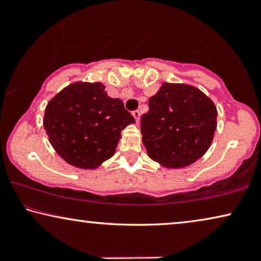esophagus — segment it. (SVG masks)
I'll use <instances>...</instances> for the list:
<instances>
[{"label": "esophagus", "mask_w": 261, "mask_h": 261, "mask_svg": "<svg viewBox=\"0 0 261 261\" xmlns=\"http://www.w3.org/2000/svg\"><path fill=\"white\" fill-rule=\"evenodd\" d=\"M132 114H133L135 121H137V122H139V121H140V112H139V110H134V112L132 113Z\"/></svg>", "instance_id": "34e87169"}]
</instances>
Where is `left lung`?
<instances>
[{
	"mask_svg": "<svg viewBox=\"0 0 261 261\" xmlns=\"http://www.w3.org/2000/svg\"><path fill=\"white\" fill-rule=\"evenodd\" d=\"M141 117L147 154L167 169L195 163L212 145L217 123L214 102L188 84L163 83Z\"/></svg>",
	"mask_w": 261,
	"mask_h": 261,
	"instance_id": "obj_1",
	"label": "left lung"
}]
</instances>
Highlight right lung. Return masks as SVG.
<instances>
[{
	"mask_svg": "<svg viewBox=\"0 0 261 261\" xmlns=\"http://www.w3.org/2000/svg\"><path fill=\"white\" fill-rule=\"evenodd\" d=\"M105 85H67L47 103L44 127L56 152L70 165L94 170L112 158L121 130L134 117L120 98H112Z\"/></svg>",
	"mask_w": 261,
	"mask_h": 261,
	"instance_id": "1",
	"label": "right lung"
}]
</instances>
